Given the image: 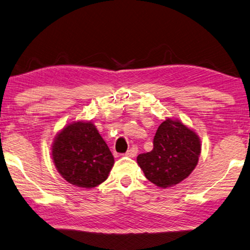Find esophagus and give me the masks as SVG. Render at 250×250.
Here are the masks:
<instances>
[{"label": "esophagus", "mask_w": 250, "mask_h": 250, "mask_svg": "<svg viewBox=\"0 0 250 250\" xmlns=\"http://www.w3.org/2000/svg\"><path fill=\"white\" fill-rule=\"evenodd\" d=\"M137 154H138V147L133 146V147H131L130 149H128V152L125 153V156L135 157V156H137Z\"/></svg>", "instance_id": "1"}]
</instances>
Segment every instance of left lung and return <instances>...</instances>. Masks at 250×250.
Instances as JSON below:
<instances>
[{"instance_id":"obj_1","label":"left lung","mask_w":250,"mask_h":250,"mask_svg":"<svg viewBox=\"0 0 250 250\" xmlns=\"http://www.w3.org/2000/svg\"><path fill=\"white\" fill-rule=\"evenodd\" d=\"M151 152L140 154L137 162L146 178L157 187L179 184L196 168L201 153V141L193 130L178 119L162 122Z\"/></svg>"}]
</instances>
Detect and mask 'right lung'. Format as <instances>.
I'll return each mask as SVG.
<instances>
[{"instance_id": "right-lung-1", "label": "right lung", "mask_w": 250, "mask_h": 250, "mask_svg": "<svg viewBox=\"0 0 250 250\" xmlns=\"http://www.w3.org/2000/svg\"><path fill=\"white\" fill-rule=\"evenodd\" d=\"M52 160L63 178L81 188L104 183L115 164L109 147L92 121H74L52 143Z\"/></svg>"}]
</instances>
